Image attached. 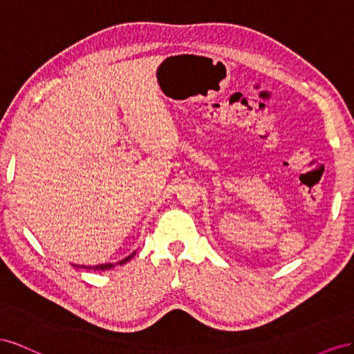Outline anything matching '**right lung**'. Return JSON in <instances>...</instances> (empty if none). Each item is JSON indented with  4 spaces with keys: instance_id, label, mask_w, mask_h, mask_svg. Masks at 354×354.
I'll use <instances>...</instances> for the list:
<instances>
[{
    "instance_id": "obj_1",
    "label": "right lung",
    "mask_w": 354,
    "mask_h": 354,
    "mask_svg": "<svg viewBox=\"0 0 354 354\" xmlns=\"http://www.w3.org/2000/svg\"><path fill=\"white\" fill-rule=\"evenodd\" d=\"M135 254L136 252H133V254H130L129 257H126L124 259H121V261H118L117 264H120V266H123V264H126L127 261H130L132 259L133 257H135ZM117 264H114V262H109V264H99V266H74V267H82V268H87V270H111L113 267H115Z\"/></svg>"
}]
</instances>
